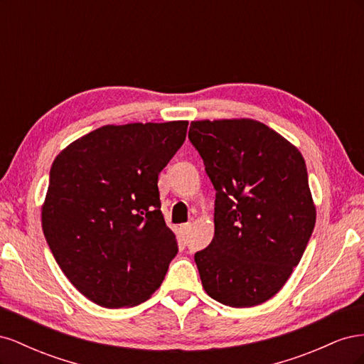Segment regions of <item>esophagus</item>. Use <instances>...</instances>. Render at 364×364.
I'll return each instance as SVG.
<instances>
[{"instance_id": "esophagus-1", "label": "esophagus", "mask_w": 364, "mask_h": 364, "mask_svg": "<svg viewBox=\"0 0 364 364\" xmlns=\"http://www.w3.org/2000/svg\"><path fill=\"white\" fill-rule=\"evenodd\" d=\"M191 223H183V225H181V229H182V232H185V234H188L190 230H191Z\"/></svg>"}]
</instances>
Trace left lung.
Wrapping results in <instances>:
<instances>
[{
  "mask_svg": "<svg viewBox=\"0 0 364 364\" xmlns=\"http://www.w3.org/2000/svg\"><path fill=\"white\" fill-rule=\"evenodd\" d=\"M215 194L214 238L194 261L205 291L234 308L269 301L299 264L316 225L302 153L252 118L191 121Z\"/></svg>",
  "mask_w": 364,
  "mask_h": 364,
  "instance_id": "obj_1",
  "label": "left lung"
}]
</instances>
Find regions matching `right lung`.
Returning a JSON list of instances; mask_svg holds the SVG:
<instances>
[{"mask_svg": "<svg viewBox=\"0 0 364 364\" xmlns=\"http://www.w3.org/2000/svg\"><path fill=\"white\" fill-rule=\"evenodd\" d=\"M188 121L98 127L50 170L42 230L74 287L105 308L135 306L162 284L178 253L161 211L158 176Z\"/></svg>", "mask_w": 364, "mask_h": 364, "instance_id": "1", "label": "right lung"}]
</instances>
